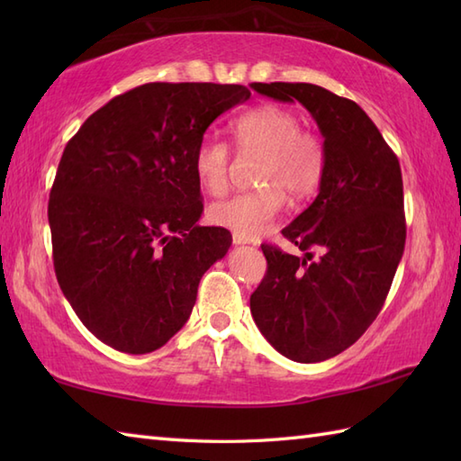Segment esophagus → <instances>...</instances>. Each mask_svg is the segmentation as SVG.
I'll list each match as a JSON object with an SVG mask.
<instances>
[{
  "label": "esophagus",
  "mask_w": 461,
  "mask_h": 461,
  "mask_svg": "<svg viewBox=\"0 0 461 461\" xmlns=\"http://www.w3.org/2000/svg\"><path fill=\"white\" fill-rule=\"evenodd\" d=\"M231 241L236 243V246H243V243H249V240H248V238H243V236H240V233H233V236H231Z\"/></svg>",
  "instance_id": "obj_1"
}]
</instances>
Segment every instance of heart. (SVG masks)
<instances>
[{"label":"heart","mask_w":461,"mask_h":461,"mask_svg":"<svg viewBox=\"0 0 461 461\" xmlns=\"http://www.w3.org/2000/svg\"><path fill=\"white\" fill-rule=\"evenodd\" d=\"M241 152L261 154L256 192L233 194L210 205L208 218L243 238H258L291 200L303 202L319 190L327 168V150L321 136L301 129L295 111L281 104H261L233 122ZM230 149L215 136H205L194 154L195 180L212 195L228 188Z\"/></svg>","instance_id":"obj_1"}]
</instances>
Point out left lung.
Masks as SVG:
<instances>
[{
  "label": "left lung",
  "mask_w": 461,
  "mask_h": 461,
  "mask_svg": "<svg viewBox=\"0 0 461 461\" xmlns=\"http://www.w3.org/2000/svg\"><path fill=\"white\" fill-rule=\"evenodd\" d=\"M251 89L299 101L325 139L319 195L281 231L305 258L263 243L267 273L249 299L273 348L295 362H321L357 342L384 305L406 243L402 172L355 101L311 83H253Z\"/></svg>",
  "instance_id": "8db88e82"
}]
</instances>
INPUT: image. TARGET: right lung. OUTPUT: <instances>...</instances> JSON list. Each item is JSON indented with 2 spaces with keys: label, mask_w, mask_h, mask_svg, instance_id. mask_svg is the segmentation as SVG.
<instances>
[{
  "label": "right lung",
  "mask_w": 461,
  "mask_h": 461,
  "mask_svg": "<svg viewBox=\"0 0 461 461\" xmlns=\"http://www.w3.org/2000/svg\"><path fill=\"white\" fill-rule=\"evenodd\" d=\"M243 85L146 83L114 96L67 142L49 194L53 266L93 335L121 352L164 347L200 279L231 246L203 228L194 154Z\"/></svg>",
  "instance_id": "right-lung-1"
}]
</instances>
